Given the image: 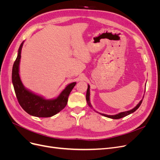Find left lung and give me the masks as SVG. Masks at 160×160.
<instances>
[{"instance_id": "8db88e82", "label": "left lung", "mask_w": 160, "mask_h": 160, "mask_svg": "<svg viewBox=\"0 0 160 160\" xmlns=\"http://www.w3.org/2000/svg\"><path fill=\"white\" fill-rule=\"evenodd\" d=\"M89 88H90V86L88 85V90H87V93H86V100H87V103H88V105L89 106L90 108H92V106L91 105V103H90V99H89V96H90V92H89ZM142 101L143 99H142L141 101H139V103L135 106V107L131 109L129 111H124V112H121L118 114H116V115H106V114H103V113H99V114L102 115L103 116H105V117H107V118H111V119H120V118H122L123 117H125V116H127L131 113H133L134 111H136L139 108V106L141 105L142 103Z\"/></svg>"}]
</instances>
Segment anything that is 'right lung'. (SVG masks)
Returning <instances> with one entry per match:
<instances>
[{"label":"right lung","instance_id":"1","mask_svg":"<svg viewBox=\"0 0 160 160\" xmlns=\"http://www.w3.org/2000/svg\"><path fill=\"white\" fill-rule=\"evenodd\" d=\"M23 42L18 49L12 71V81L17 98L22 108L29 115L38 118L52 117L65 108L69 95L76 85V82L69 84L57 98L53 99H45L27 90L22 85L19 76V63Z\"/></svg>","mask_w":160,"mask_h":160}]
</instances>
